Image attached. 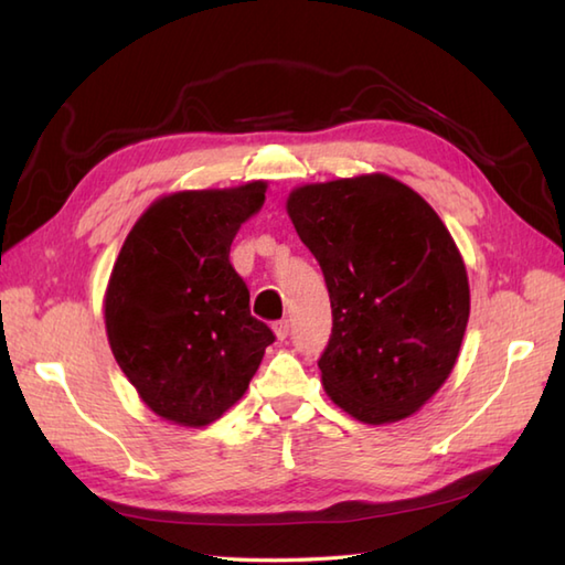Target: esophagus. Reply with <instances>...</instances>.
<instances>
[{"label": "esophagus", "instance_id": "34e87169", "mask_svg": "<svg viewBox=\"0 0 565 565\" xmlns=\"http://www.w3.org/2000/svg\"><path fill=\"white\" fill-rule=\"evenodd\" d=\"M289 332H291L289 320H279V322H274V334H276V340H286V338H289Z\"/></svg>", "mask_w": 565, "mask_h": 565}]
</instances>
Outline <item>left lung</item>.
<instances>
[{
	"mask_svg": "<svg viewBox=\"0 0 565 565\" xmlns=\"http://www.w3.org/2000/svg\"><path fill=\"white\" fill-rule=\"evenodd\" d=\"M286 213L330 294L322 388L359 423L411 417L449 379L471 313L447 225L417 191L381 172L296 186Z\"/></svg>",
	"mask_w": 565,
	"mask_h": 565,
	"instance_id": "left-lung-1",
	"label": "left lung"
}]
</instances>
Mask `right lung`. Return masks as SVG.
<instances>
[{
  "mask_svg": "<svg viewBox=\"0 0 565 565\" xmlns=\"http://www.w3.org/2000/svg\"><path fill=\"white\" fill-rule=\"evenodd\" d=\"M264 194L267 182L160 196L114 262L106 338L140 401L167 423H215L243 398L274 342L249 316V291L227 259Z\"/></svg>",
  "mask_w": 565,
  "mask_h": 565,
  "instance_id": "1",
  "label": "right lung"
}]
</instances>
